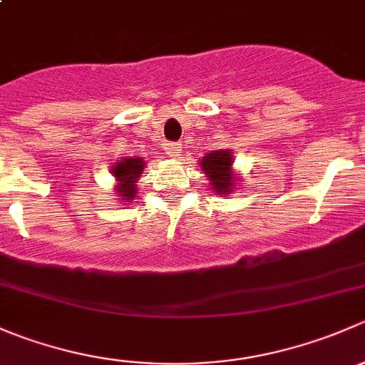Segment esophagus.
I'll use <instances>...</instances> for the list:
<instances>
[{"mask_svg":"<svg viewBox=\"0 0 365 365\" xmlns=\"http://www.w3.org/2000/svg\"><path fill=\"white\" fill-rule=\"evenodd\" d=\"M165 153H168L171 159H178V157L182 155V145H178V143H169V145L165 146Z\"/></svg>","mask_w":365,"mask_h":365,"instance_id":"34e87169","label":"esophagus"}]
</instances>
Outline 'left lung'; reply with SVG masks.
<instances>
[{"mask_svg": "<svg viewBox=\"0 0 365 365\" xmlns=\"http://www.w3.org/2000/svg\"><path fill=\"white\" fill-rule=\"evenodd\" d=\"M197 162L203 169L206 180H210L213 192L220 194V196L233 194L240 178L233 168L235 157L231 150H215V152L206 153Z\"/></svg>", "mask_w": 365, "mask_h": 365, "instance_id": "left-lung-1", "label": "left lung"}]
</instances>
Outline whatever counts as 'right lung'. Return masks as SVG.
Returning a JSON list of instances; mask_svg holds the SVG:
<instances>
[{
    "mask_svg": "<svg viewBox=\"0 0 365 365\" xmlns=\"http://www.w3.org/2000/svg\"><path fill=\"white\" fill-rule=\"evenodd\" d=\"M145 165L146 160L143 157H125L111 165L114 183H116L113 192L116 194V200L127 205L138 196V182L145 171Z\"/></svg>",
    "mask_w": 365,
    "mask_h": 365,
    "instance_id": "1",
    "label": "right lung"
}]
</instances>
